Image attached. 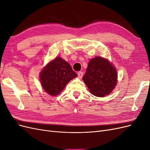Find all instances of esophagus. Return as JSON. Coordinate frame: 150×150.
I'll use <instances>...</instances> for the list:
<instances>
[{
  "label": "esophagus",
  "mask_w": 150,
  "mask_h": 150,
  "mask_svg": "<svg viewBox=\"0 0 150 150\" xmlns=\"http://www.w3.org/2000/svg\"><path fill=\"white\" fill-rule=\"evenodd\" d=\"M78 75L79 78H82V77L83 76V72L81 71H79L78 72Z\"/></svg>",
  "instance_id": "34e87169"
}]
</instances>
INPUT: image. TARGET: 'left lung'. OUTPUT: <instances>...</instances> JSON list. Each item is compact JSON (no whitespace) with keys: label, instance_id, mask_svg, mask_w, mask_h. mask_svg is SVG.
Instances as JSON below:
<instances>
[{"label":"left lung","instance_id":"8db88e82","mask_svg":"<svg viewBox=\"0 0 150 150\" xmlns=\"http://www.w3.org/2000/svg\"><path fill=\"white\" fill-rule=\"evenodd\" d=\"M117 78L115 67L107 59L96 57L89 61L83 79L91 93L104 97L115 89Z\"/></svg>","mask_w":150,"mask_h":150}]
</instances>
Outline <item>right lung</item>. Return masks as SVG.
Returning <instances> with one entry per match:
<instances>
[{
    "label": "right lung",
    "mask_w": 150,
    "mask_h": 150,
    "mask_svg": "<svg viewBox=\"0 0 150 150\" xmlns=\"http://www.w3.org/2000/svg\"><path fill=\"white\" fill-rule=\"evenodd\" d=\"M42 88L51 96H57L71 80L78 76L70 64L60 57L50 61L40 72Z\"/></svg>",
    "instance_id": "add662e5"
}]
</instances>
